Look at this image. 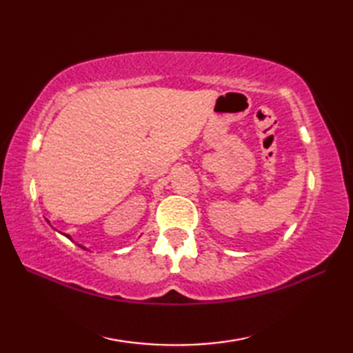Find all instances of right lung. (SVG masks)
Returning a JSON list of instances; mask_svg holds the SVG:
<instances>
[{
    "label": "right lung",
    "instance_id": "right-lung-1",
    "mask_svg": "<svg viewBox=\"0 0 353 353\" xmlns=\"http://www.w3.org/2000/svg\"><path fill=\"white\" fill-rule=\"evenodd\" d=\"M45 220H47V219H45ZM47 223H50V221L47 220ZM65 236H66V238H68V239H72V238H71L70 235H66V234H65ZM79 247H81V249H83V250H88V249H86V247H83V245H81V244H79Z\"/></svg>",
    "mask_w": 353,
    "mask_h": 353
}]
</instances>
